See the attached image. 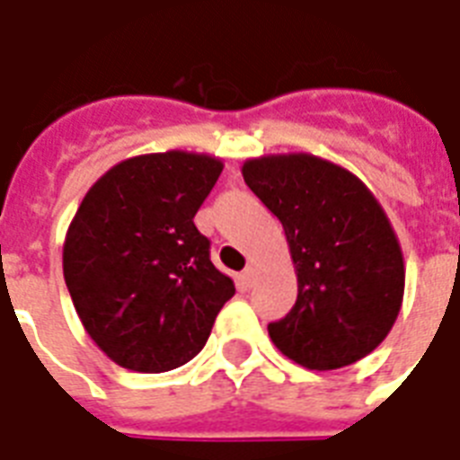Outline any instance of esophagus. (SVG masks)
<instances>
[{"label":"esophagus","instance_id":"obj_1","mask_svg":"<svg viewBox=\"0 0 460 460\" xmlns=\"http://www.w3.org/2000/svg\"><path fill=\"white\" fill-rule=\"evenodd\" d=\"M253 276H256V269L253 266H246V269L241 270L239 273V286L243 290L251 288V283H253Z\"/></svg>","mask_w":460,"mask_h":460}]
</instances>
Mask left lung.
I'll return each instance as SVG.
<instances>
[{"instance_id":"1","label":"left lung","mask_w":460,"mask_h":460,"mask_svg":"<svg viewBox=\"0 0 460 460\" xmlns=\"http://www.w3.org/2000/svg\"><path fill=\"white\" fill-rule=\"evenodd\" d=\"M243 181L283 224L298 300L269 335L308 369H340L389 335L404 300V253L365 181L308 152L251 157Z\"/></svg>"}]
</instances>
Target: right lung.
I'll return each mask as SVG.
<instances>
[{
	"label": "right lung",
	"instance_id": "obj_1",
	"mask_svg": "<svg viewBox=\"0 0 460 460\" xmlns=\"http://www.w3.org/2000/svg\"><path fill=\"white\" fill-rule=\"evenodd\" d=\"M221 170L207 152H150L85 191L66 231L64 279L85 332L115 365L167 372L190 362L236 293L194 226Z\"/></svg>",
	"mask_w": 460,
	"mask_h": 460
}]
</instances>
